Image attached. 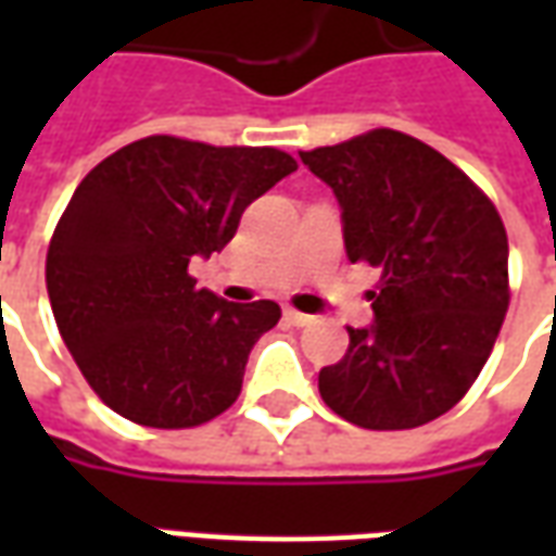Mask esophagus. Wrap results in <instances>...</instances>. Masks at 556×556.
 <instances>
[{"label":"esophagus","instance_id":"1","mask_svg":"<svg viewBox=\"0 0 556 556\" xmlns=\"http://www.w3.org/2000/svg\"><path fill=\"white\" fill-rule=\"evenodd\" d=\"M286 321L294 327H309L315 321L313 315H306V313H298V309H286Z\"/></svg>","mask_w":556,"mask_h":556}]
</instances>
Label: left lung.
Masks as SVG:
<instances>
[{
	"label": "left lung",
	"instance_id": "left-lung-1",
	"mask_svg": "<svg viewBox=\"0 0 556 556\" xmlns=\"http://www.w3.org/2000/svg\"><path fill=\"white\" fill-rule=\"evenodd\" d=\"M333 190L351 262L381 270L375 321L318 372L325 405L361 429H417L462 402L509 309V243L491 199L426 142L378 127L301 151Z\"/></svg>",
	"mask_w": 556,
	"mask_h": 556
}]
</instances>
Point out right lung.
<instances>
[{
  "mask_svg": "<svg viewBox=\"0 0 556 556\" xmlns=\"http://www.w3.org/2000/svg\"><path fill=\"white\" fill-rule=\"evenodd\" d=\"M298 169L279 148L146 137L79 181L47 250L55 325L115 414L190 429L238 399L274 301L229 303L187 267L235 238L250 202Z\"/></svg>",
  "mask_w": 556,
  "mask_h": 556,
  "instance_id": "add662e5",
  "label": "right lung"
}]
</instances>
